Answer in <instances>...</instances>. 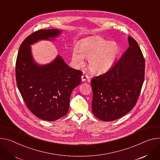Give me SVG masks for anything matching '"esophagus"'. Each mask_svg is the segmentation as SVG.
Segmentation results:
<instances>
[{"mask_svg":"<svg viewBox=\"0 0 160 160\" xmlns=\"http://www.w3.org/2000/svg\"><path fill=\"white\" fill-rule=\"evenodd\" d=\"M81 79H82V81H86L87 79H89V76H87V75H82L81 76Z\"/></svg>","mask_w":160,"mask_h":160,"instance_id":"34e87169","label":"esophagus"}]
</instances>
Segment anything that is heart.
Segmentation results:
<instances>
[{"label": "heart", "instance_id": "obj_1", "mask_svg": "<svg viewBox=\"0 0 160 160\" xmlns=\"http://www.w3.org/2000/svg\"><path fill=\"white\" fill-rule=\"evenodd\" d=\"M119 53L116 42L100 38H92L80 42L78 49L72 52V59L76 65L84 63L83 58L88 59V67L93 73L107 72L113 65Z\"/></svg>", "mask_w": 160, "mask_h": 160}]
</instances>
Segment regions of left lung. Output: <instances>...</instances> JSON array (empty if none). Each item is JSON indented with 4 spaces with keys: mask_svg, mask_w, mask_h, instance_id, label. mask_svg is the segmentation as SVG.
<instances>
[{
    "mask_svg": "<svg viewBox=\"0 0 160 160\" xmlns=\"http://www.w3.org/2000/svg\"><path fill=\"white\" fill-rule=\"evenodd\" d=\"M129 47L108 72L92 82V112L104 121L118 119L135 105L144 80L145 59L137 42L131 36Z\"/></svg>",
    "mask_w": 160,
    "mask_h": 160,
    "instance_id": "8db88e82",
    "label": "left lung"
}]
</instances>
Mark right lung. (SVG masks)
<instances>
[{"mask_svg": "<svg viewBox=\"0 0 160 160\" xmlns=\"http://www.w3.org/2000/svg\"><path fill=\"white\" fill-rule=\"evenodd\" d=\"M60 32L57 29L33 32L20 45L16 62V83L27 107L35 116L50 121L67 114L71 93L81 83L82 72L69 67L59 55L49 64H36L30 45L51 40Z\"/></svg>", "mask_w": 160, "mask_h": 160, "instance_id": "1", "label": "right lung"}]
</instances>
